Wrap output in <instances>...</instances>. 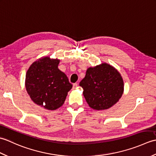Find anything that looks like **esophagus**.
<instances>
[{
    "label": "esophagus",
    "mask_w": 156,
    "mask_h": 156,
    "mask_svg": "<svg viewBox=\"0 0 156 156\" xmlns=\"http://www.w3.org/2000/svg\"><path fill=\"white\" fill-rule=\"evenodd\" d=\"M78 83H74V84H73V88H74V89H75V88H77V87H78Z\"/></svg>",
    "instance_id": "esophagus-1"
}]
</instances>
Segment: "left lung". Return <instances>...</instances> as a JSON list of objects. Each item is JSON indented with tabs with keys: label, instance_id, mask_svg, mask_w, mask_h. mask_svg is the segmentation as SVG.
Segmentation results:
<instances>
[{
	"label": "left lung",
	"instance_id": "1",
	"mask_svg": "<svg viewBox=\"0 0 156 156\" xmlns=\"http://www.w3.org/2000/svg\"><path fill=\"white\" fill-rule=\"evenodd\" d=\"M89 107L102 111L112 107L123 94L124 82L120 73L107 63L87 69L80 82Z\"/></svg>",
	"mask_w": 156,
	"mask_h": 156
}]
</instances>
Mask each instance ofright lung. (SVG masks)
<instances>
[{
	"mask_svg": "<svg viewBox=\"0 0 156 156\" xmlns=\"http://www.w3.org/2000/svg\"><path fill=\"white\" fill-rule=\"evenodd\" d=\"M59 59L48 56L37 59L25 76V88L31 100L45 109L54 111L64 103L72 84L58 69Z\"/></svg>",
	"mask_w": 156,
	"mask_h": 156,
	"instance_id": "1",
	"label": "right lung"
}]
</instances>
